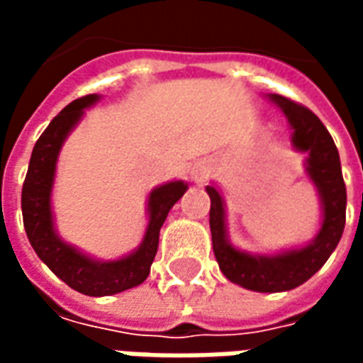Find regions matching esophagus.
<instances>
[{"mask_svg":"<svg viewBox=\"0 0 363 363\" xmlns=\"http://www.w3.org/2000/svg\"><path fill=\"white\" fill-rule=\"evenodd\" d=\"M190 179L196 182V184H204L208 179V167L204 163H196V165L190 169Z\"/></svg>","mask_w":363,"mask_h":363,"instance_id":"obj_1","label":"esophagus"}]
</instances>
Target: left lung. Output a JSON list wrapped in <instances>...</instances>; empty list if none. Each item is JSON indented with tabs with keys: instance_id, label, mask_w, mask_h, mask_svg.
I'll return each mask as SVG.
<instances>
[{
	"instance_id": "obj_1",
	"label": "left lung",
	"mask_w": 363,
	"mask_h": 363,
	"mask_svg": "<svg viewBox=\"0 0 363 363\" xmlns=\"http://www.w3.org/2000/svg\"><path fill=\"white\" fill-rule=\"evenodd\" d=\"M288 118L291 147L305 153V174L320 202V228L311 241L274 255H252L231 245L225 220V200L216 184L206 186L212 200L210 231L216 260L223 276L237 286L260 294L289 291L301 286L328 260L340 241L346 223V186L340 157L328 130L315 114L281 95H268Z\"/></svg>"
}]
</instances>
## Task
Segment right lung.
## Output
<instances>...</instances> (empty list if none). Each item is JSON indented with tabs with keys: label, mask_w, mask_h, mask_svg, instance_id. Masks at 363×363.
I'll return each instance as SVG.
<instances>
[{
	"label": "right lung",
	"mask_w": 363,
	"mask_h": 363,
	"mask_svg": "<svg viewBox=\"0 0 363 363\" xmlns=\"http://www.w3.org/2000/svg\"><path fill=\"white\" fill-rule=\"evenodd\" d=\"M101 101V95L75 99L52 120L35 143L28 163L27 179L23 184L21 208L23 223L33 249L60 280L79 294L93 297L114 296L140 286L150 276L151 262L159 245V231L182 194L189 190L184 181H171L155 186L147 196V228L138 249L114 260H99L58 235L52 189L56 179V165L62 145L72 134L87 108Z\"/></svg>",
	"instance_id": "add662e5"
}]
</instances>
